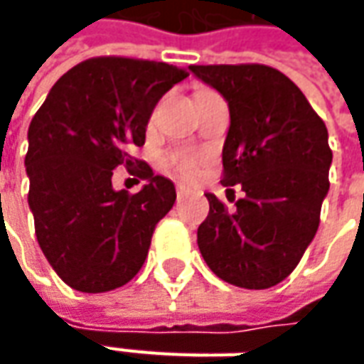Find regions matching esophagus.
Listing matches in <instances>:
<instances>
[{
    "label": "esophagus",
    "instance_id": "obj_1",
    "mask_svg": "<svg viewBox=\"0 0 364 364\" xmlns=\"http://www.w3.org/2000/svg\"><path fill=\"white\" fill-rule=\"evenodd\" d=\"M176 192H178V198H180V196H182V194L186 192V188H184L182 184H178V186H176Z\"/></svg>",
    "mask_w": 364,
    "mask_h": 364
}]
</instances>
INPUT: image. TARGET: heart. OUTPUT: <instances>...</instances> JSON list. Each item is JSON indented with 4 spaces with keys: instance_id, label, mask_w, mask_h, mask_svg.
<instances>
[{
    "instance_id": "obj_1",
    "label": "heart",
    "mask_w": 364,
    "mask_h": 364,
    "mask_svg": "<svg viewBox=\"0 0 364 364\" xmlns=\"http://www.w3.org/2000/svg\"><path fill=\"white\" fill-rule=\"evenodd\" d=\"M168 166L174 170L176 174L184 180H194L200 174V166H203V156L194 154V151H174L168 156Z\"/></svg>"
}]
</instances>
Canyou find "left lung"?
<instances>
[{
	"mask_svg": "<svg viewBox=\"0 0 364 364\" xmlns=\"http://www.w3.org/2000/svg\"><path fill=\"white\" fill-rule=\"evenodd\" d=\"M190 70L229 103L223 186L229 210L206 194L210 210L198 227V249L223 282L267 289L284 282L312 243L328 194V129L304 92L265 64H192Z\"/></svg>",
	"mask_w": 364,
	"mask_h": 364,
	"instance_id": "left-lung-1",
	"label": "left lung"
}]
</instances>
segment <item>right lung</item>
Wrapping results in <instances>:
<instances>
[{"instance_id":"1","label":"right lung","mask_w":364,"mask_h":364,"mask_svg":"<svg viewBox=\"0 0 364 364\" xmlns=\"http://www.w3.org/2000/svg\"><path fill=\"white\" fill-rule=\"evenodd\" d=\"M188 73L172 64L99 56L56 80L28 129V204L38 245L66 286L103 294L141 269L156 225L176 203L172 180L154 176L133 147L161 97ZM139 163L137 195L113 191L112 170Z\"/></svg>"}]
</instances>
